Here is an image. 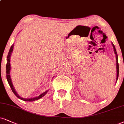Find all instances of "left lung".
I'll return each instance as SVG.
<instances>
[{
  "mask_svg": "<svg viewBox=\"0 0 124 124\" xmlns=\"http://www.w3.org/2000/svg\"><path fill=\"white\" fill-rule=\"evenodd\" d=\"M111 44H112L113 47V49H114V53L115 54H116V70H117V78H116V83H117L118 78V75H119V65H118V55H117V51H116V48H115L114 45L113 44V43H111Z\"/></svg>",
  "mask_w": 124,
  "mask_h": 124,
  "instance_id": "left-lung-1",
  "label": "left lung"
}]
</instances>
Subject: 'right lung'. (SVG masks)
<instances>
[{
  "instance_id": "1",
  "label": "right lung",
  "mask_w": 124,
  "mask_h": 124,
  "mask_svg": "<svg viewBox=\"0 0 124 124\" xmlns=\"http://www.w3.org/2000/svg\"><path fill=\"white\" fill-rule=\"evenodd\" d=\"M14 44H13L10 47V49L9 50V52H8V55H7V65H6V77H7V81H8V84L10 87H11L12 91L13 92V93H14V95H16V96L19 99L22 100L23 101H26V102H33V101H36V100H38L40 99V98H43V96L45 95L46 93H47V92L48 91V90L46 91L45 92H43V93L40 94L39 96L35 97V98H23L21 97L18 94V93L17 91H16V89H15L14 85H13V83H12V80H11V76H10V70H11V65H10V56H11L12 53H13V48H14ZM54 78V77H53Z\"/></svg>"
}]
</instances>
